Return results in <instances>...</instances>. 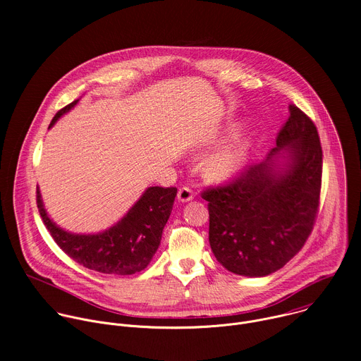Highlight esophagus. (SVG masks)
<instances>
[{"mask_svg": "<svg viewBox=\"0 0 361 361\" xmlns=\"http://www.w3.org/2000/svg\"><path fill=\"white\" fill-rule=\"evenodd\" d=\"M177 197H178V201L187 202V201H191V200H192L194 194H192V190H191V188H188V187H181V188L178 190Z\"/></svg>", "mask_w": 361, "mask_h": 361, "instance_id": "obj_1", "label": "esophagus"}]
</instances>
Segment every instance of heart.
<instances>
[{"label":"heart","instance_id":"b5f03b06","mask_svg":"<svg viewBox=\"0 0 361 361\" xmlns=\"http://www.w3.org/2000/svg\"><path fill=\"white\" fill-rule=\"evenodd\" d=\"M248 151L250 142L245 138H240L224 147L205 164L207 176L217 181H226L235 177L247 161Z\"/></svg>","mask_w":361,"mask_h":361}]
</instances>
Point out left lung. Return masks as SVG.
Instances as JSON below:
<instances>
[{
  "label": "left lung",
  "instance_id": "obj_1",
  "mask_svg": "<svg viewBox=\"0 0 361 361\" xmlns=\"http://www.w3.org/2000/svg\"><path fill=\"white\" fill-rule=\"evenodd\" d=\"M264 161L201 192L219 263L245 277L284 267L312 234L320 205L323 151L312 118L294 104ZM281 157L285 163L278 160Z\"/></svg>",
  "mask_w": 361,
  "mask_h": 361
}]
</instances>
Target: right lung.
<instances>
[{"instance_id":"add662e5","label":"right lung","mask_w":361,"mask_h":361,"mask_svg":"<svg viewBox=\"0 0 361 361\" xmlns=\"http://www.w3.org/2000/svg\"><path fill=\"white\" fill-rule=\"evenodd\" d=\"M77 102L61 109L48 128ZM176 195V187H149L117 224L98 234H73L60 228L48 217L38 187L37 207L51 237L74 262L98 273L130 276L144 270L156 254Z\"/></svg>"}]
</instances>
